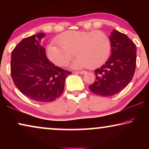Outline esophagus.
<instances>
[{"mask_svg":"<svg viewBox=\"0 0 149 149\" xmlns=\"http://www.w3.org/2000/svg\"><path fill=\"white\" fill-rule=\"evenodd\" d=\"M77 72L79 73V74H84L87 72H86V71H78V72Z\"/></svg>","mask_w":149,"mask_h":149,"instance_id":"1","label":"esophagus"}]
</instances>
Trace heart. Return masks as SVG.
Instances as JSON below:
<instances>
[{
    "label": "heart",
    "mask_w": 149,
    "mask_h": 149,
    "mask_svg": "<svg viewBox=\"0 0 149 149\" xmlns=\"http://www.w3.org/2000/svg\"><path fill=\"white\" fill-rule=\"evenodd\" d=\"M56 42L58 45H49L46 52L49 60L58 66H66L74 52L78 57L71 65L72 68H95L107 60L111 52L109 38L100 30H71L58 36Z\"/></svg>",
    "instance_id": "1"
}]
</instances>
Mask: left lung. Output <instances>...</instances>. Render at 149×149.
Listing matches in <instances>:
<instances>
[{
    "label": "left lung",
    "instance_id": "obj_1",
    "mask_svg": "<svg viewBox=\"0 0 149 149\" xmlns=\"http://www.w3.org/2000/svg\"><path fill=\"white\" fill-rule=\"evenodd\" d=\"M109 39L111 56L95 69V81L89 86L101 96H112L123 90L133 78L136 66V45L126 34L113 30Z\"/></svg>",
    "mask_w": 149,
    "mask_h": 149
}]
</instances>
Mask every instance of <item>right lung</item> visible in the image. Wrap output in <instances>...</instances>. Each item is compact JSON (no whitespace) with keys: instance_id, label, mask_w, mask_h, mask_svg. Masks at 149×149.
<instances>
[{"instance_id":"obj_1","label":"right lung","mask_w":149,"mask_h":149,"mask_svg":"<svg viewBox=\"0 0 149 149\" xmlns=\"http://www.w3.org/2000/svg\"><path fill=\"white\" fill-rule=\"evenodd\" d=\"M39 33L24 38L11 53V72L20 92L40 102L54 101L64 90L66 77L71 74L55 65L46 56Z\"/></svg>"}]
</instances>
